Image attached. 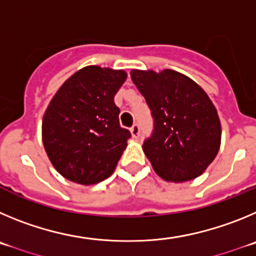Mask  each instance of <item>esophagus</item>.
I'll use <instances>...</instances> for the list:
<instances>
[{"instance_id": "obj_1", "label": "esophagus", "mask_w": 256, "mask_h": 256, "mask_svg": "<svg viewBox=\"0 0 256 256\" xmlns=\"http://www.w3.org/2000/svg\"><path fill=\"white\" fill-rule=\"evenodd\" d=\"M130 131H131V135H132V138H135V139H136V138L139 136V131H140L139 125H138V124H134V125L131 126Z\"/></svg>"}]
</instances>
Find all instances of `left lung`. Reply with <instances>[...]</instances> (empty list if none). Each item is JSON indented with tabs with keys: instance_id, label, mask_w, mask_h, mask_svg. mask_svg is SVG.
I'll return each instance as SVG.
<instances>
[{
	"instance_id": "obj_1",
	"label": "left lung",
	"mask_w": 256,
	"mask_h": 256,
	"mask_svg": "<svg viewBox=\"0 0 256 256\" xmlns=\"http://www.w3.org/2000/svg\"><path fill=\"white\" fill-rule=\"evenodd\" d=\"M130 74L154 120L153 132L142 144L154 171L174 182L200 176L217 156L222 134L209 96L194 80L177 71Z\"/></svg>"
}]
</instances>
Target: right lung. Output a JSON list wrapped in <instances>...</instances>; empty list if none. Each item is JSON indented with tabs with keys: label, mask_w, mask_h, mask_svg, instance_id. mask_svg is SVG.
I'll list each match as a JSON object with an SVG mask.
<instances>
[{
	"label": "right lung",
	"mask_w": 256,
	"mask_h": 256,
	"mask_svg": "<svg viewBox=\"0 0 256 256\" xmlns=\"http://www.w3.org/2000/svg\"><path fill=\"white\" fill-rule=\"evenodd\" d=\"M126 78L124 70L86 66L52 98L43 116V145L65 178L93 185L114 174L131 138L120 126V108L114 104Z\"/></svg>",
	"instance_id": "obj_1"
}]
</instances>
